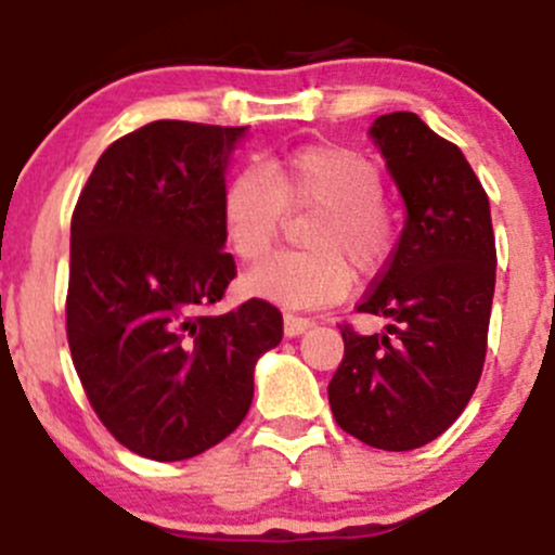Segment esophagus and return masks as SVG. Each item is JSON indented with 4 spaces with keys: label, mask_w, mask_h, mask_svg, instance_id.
Instances as JSON below:
<instances>
[{
    "label": "esophagus",
    "mask_w": 555,
    "mask_h": 555,
    "mask_svg": "<svg viewBox=\"0 0 555 555\" xmlns=\"http://www.w3.org/2000/svg\"><path fill=\"white\" fill-rule=\"evenodd\" d=\"M310 326H313V321L305 319V315H297V313H286V315H283V332H286L288 337L302 335V332L310 330Z\"/></svg>",
    "instance_id": "obj_1"
}]
</instances>
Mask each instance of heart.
Instances as JSON below:
<instances>
[{"mask_svg":"<svg viewBox=\"0 0 555 555\" xmlns=\"http://www.w3.org/2000/svg\"><path fill=\"white\" fill-rule=\"evenodd\" d=\"M382 168L343 144H305L242 168L220 195V225L229 250L256 263L281 240L288 212L315 215L305 229L310 250L278 253L245 278L253 297L286 308H321L343 299L353 268L360 278L382 272L395 256L400 220L384 198Z\"/></svg>","mask_w":555,"mask_h":555,"instance_id":"b5f03b06","label":"heart"}]
</instances>
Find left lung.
Listing matches in <instances>:
<instances>
[{"instance_id": "left-lung-1", "label": "left lung", "mask_w": 555, "mask_h": 555, "mask_svg": "<svg viewBox=\"0 0 555 555\" xmlns=\"http://www.w3.org/2000/svg\"><path fill=\"white\" fill-rule=\"evenodd\" d=\"M371 135L403 193L405 229L357 313L389 319L387 335L340 324L330 382L335 422L387 452L427 444L472 400L488 351L495 236L482 182L452 141L411 111L378 116Z\"/></svg>"}]
</instances>
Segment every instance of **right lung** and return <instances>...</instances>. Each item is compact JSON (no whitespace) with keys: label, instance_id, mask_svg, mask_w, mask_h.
I'll return each mask as SVG.
<instances>
[{"label":"right lung","instance_id":"obj_1","mask_svg":"<svg viewBox=\"0 0 555 555\" xmlns=\"http://www.w3.org/2000/svg\"><path fill=\"white\" fill-rule=\"evenodd\" d=\"M245 128L160 119L116 139L70 220L67 343L105 430L150 461H188L240 427L253 367L283 337L263 299L212 313L225 163Z\"/></svg>","mask_w":555,"mask_h":555}]
</instances>
